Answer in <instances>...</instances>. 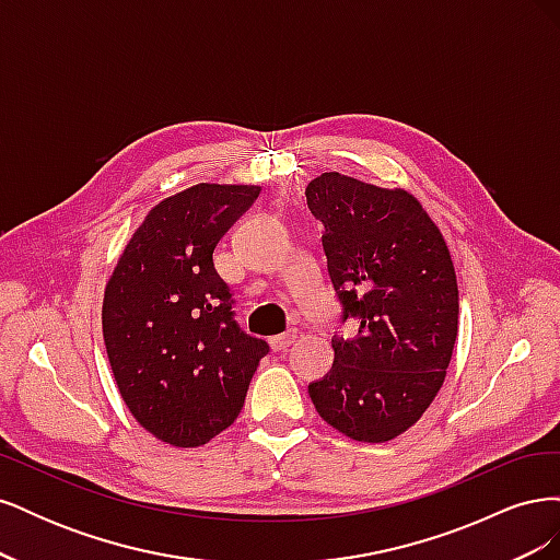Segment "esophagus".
I'll list each match as a JSON object with an SVG mask.
<instances>
[{
  "instance_id": "34e87169",
  "label": "esophagus",
  "mask_w": 560,
  "mask_h": 560,
  "mask_svg": "<svg viewBox=\"0 0 560 560\" xmlns=\"http://www.w3.org/2000/svg\"><path fill=\"white\" fill-rule=\"evenodd\" d=\"M296 338H299L296 329H290V331L270 338V346H273V350H287L292 343H296Z\"/></svg>"
}]
</instances>
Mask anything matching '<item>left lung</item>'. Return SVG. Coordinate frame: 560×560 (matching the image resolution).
Here are the masks:
<instances>
[{
	"label": "left lung",
	"mask_w": 560,
	"mask_h": 560,
	"mask_svg": "<svg viewBox=\"0 0 560 560\" xmlns=\"http://www.w3.org/2000/svg\"><path fill=\"white\" fill-rule=\"evenodd\" d=\"M306 200L343 322L334 366L308 385L322 420L354 442L383 444L420 420L444 385L457 336V280L442 231L404 189L322 173Z\"/></svg>",
	"instance_id": "left-lung-1"
}]
</instances>
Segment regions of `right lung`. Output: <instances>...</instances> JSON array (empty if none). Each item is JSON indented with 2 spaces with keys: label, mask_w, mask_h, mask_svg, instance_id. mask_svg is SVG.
<instances>
[{
  "label": "right lung",
  "mask_w": 560,
  "mask_h": 560,
  "mask_svg": "<svg viewBox=\"0 0 560 560\" xmlns=\"http://www.w3.org/2000/svg\"><path fill=\"white\" fill-rule=\"evenodd\" d=\"M261 186L196 184L149 210L105 287L112 374L140 425L161 442L208 444L238 418L268 343L233 319L212 252Z\"/></svg>",
  "instance_id": "obj_1"
}]
</instances>
